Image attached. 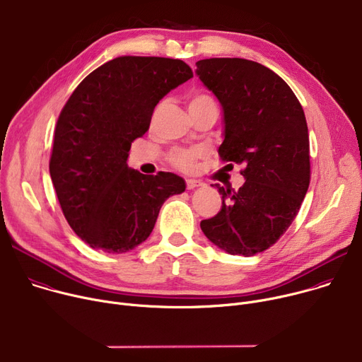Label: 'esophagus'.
Returning a JSON list of instances; mask_svg holds the SVG:
<instances>
[{"label":"esophagus","instance_id":"34e87169","mask_svg":"<svg viewBox=\"0 0 362 362\" xmlns=\"http://www.w3.org/2000/svg\"><path fill=\"white\" fill-rule=\"evenodd\" d=\"M186 186H187V189H194V187H201V186H204V183H202L201 180L187 179V180H186Z\"/></svg>","mask_w":362,"mask_h":362}]
</instances>
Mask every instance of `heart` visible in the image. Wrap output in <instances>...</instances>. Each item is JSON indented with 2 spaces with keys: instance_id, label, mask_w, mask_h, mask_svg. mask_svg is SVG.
<instances>
[{
  "instance_id": "obj_1",
  "label": "heart",
  "mask_w": 362,
  "mask_h": 362,
  "mask_svg": "<svg viewBox=\"0 0 362 362\" xmlns=\"http://www.w3.org/2000/svg\"><path fill=\"white\" fill-rule=\"evenodd\" d=\"M205 103H212V98L208 95H204V93H196L189 100V107L205 104ZM199 156H201L199 148H180V150H176L172 153L170 160H172L175 168H177L183 172H189L193 168L194 160Z\"/></svg>"
}]
</instances>
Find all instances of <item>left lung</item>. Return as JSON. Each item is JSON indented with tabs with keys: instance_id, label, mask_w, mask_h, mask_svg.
Instances as JSON below:
<instances>
[{
	"instance_id": "8db88e82",
	"label": "left lung",
	"mask_w": 362,
	"mask_h": 362,
	"mask_svg": "<svg viewBox=\"0 0 362 362\" xmlns=\"http://www.w3.org/2000/svg\"><path fill=\"white\" fill-rule=\"evenodd\" d=\"M194 74L222 107L218 153L223 161L241 164L245 179L238 190L212 185L222 194V208L201 228L228 254L262 252L287 231L309 187L303 108L277 74L252 60L204 59Z\"/></svg>"
}]
</instances>
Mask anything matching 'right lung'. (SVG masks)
<instances>
[{
    "label": "right lung",
    "instance_id": "1",
    "mask_svg": "<svg viewBox=\"0 0 362 362\" xmlns=\"http://www.w3.org/2000/svg\"><path fill=\"white\" fill-rule=\"evenodd\" d=\"M192 76L179 59L121 56L90 72L63 107L50 177L64 218L89 247L134 250L151 234L164 201L185 192L180 176H147L127 160L160 100Z\"/></svg>",
    "mask_w": 362,
    "mask_h": 362
}]
</instances>
